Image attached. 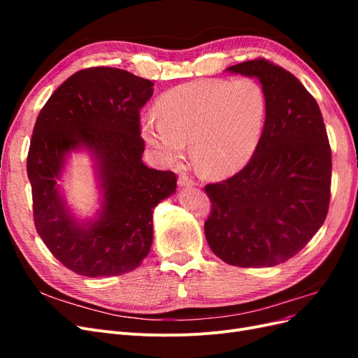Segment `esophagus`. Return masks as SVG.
<instances>
[{"label": "esophagus", "mask_w": 358, "mask_h": 358, "mask_svg": "<svg viewBox=\"0 0 358 358\" xmlns=\"http://www.w3.org/2000/svg\"><path fill=\"white\" fill-rule=\"evenodd\" d=\"M178 185L179 187H182V188H188V187H194L196 185V180H194L192 178H189V176H187V175H182L179 176V179H178Z\"/></svg>", "instance_id": "34e87169"}]
</instances>
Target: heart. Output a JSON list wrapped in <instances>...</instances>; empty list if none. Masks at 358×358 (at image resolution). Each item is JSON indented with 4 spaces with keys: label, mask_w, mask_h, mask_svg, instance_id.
Here are the masks:
<instances>
[{
    "label": "heart",
    "mask_w": 358,
    "mask_h": 358,
    "mask_svg": "<svg viewBox=\"0 0 358 358\" xmlns=\"http://www.w3.org/2000/svg\"><path fill=\"white\" fill-rule=\"evenodd\" d=\"M268 101L252 78L201 79L175 86L157 101V114L140 117V134L164 164L185 155L189 142L196 166L225 176L252 158L267 122Z\"/></svg>",
    "instance_id": "heart-1"
}]
</instances>
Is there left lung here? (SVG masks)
<instances>
[{"label":"left lung","instance_id":"obj_1","mask_svg":"<svg viewBox=\"0 0 358 358\" xmlns=\"http://www.w3.org/2000/svg\"><path fill=\"white\" fill-rule=\"evenodd\" d=\"M225 71L262 83L268 112L263 138L248 164L204 188L212 201L206 241L227 264L278 266L305 248L327 216V131L315 99L287 70L254 59Z\"/></svg>","mask_w":358,"mask_h":358}]
</instances>
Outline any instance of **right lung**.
<instances>
[{
  "label": "right lung",
  "instance_id": "obj_1",
  "mask_svg": "<svg viewBox=\"0 0 358 358\" xmlns=\"http://www.w3.org/2000/svg\"><path fill=\"white\" fill-rule=\"evenodd\" d=\"M154 83L112 67L73 74L50 95L32 133L27 170L38 236L74 273L99 278L131 272L148 257L157 204L176 192L173 171L142 161L140 109ZM93 161L97 209L80 219L63 181L73 153Z\"/></svg>",
  "mask_w": 358,
  "mask_h": 358
}]
</instances>
